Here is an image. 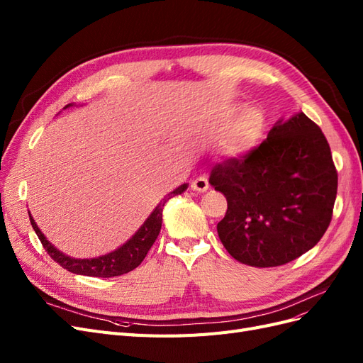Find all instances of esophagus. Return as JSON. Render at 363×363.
Here are the masks:
<instances>
[{
    "mask_svg": "<svg viewBox=\"0 0 363 363\" xmlns=\"http://www.w3.org/2000/svg\"><path fill=\"white\" fill-rule=\"evenodd\" d=\"M192 189L196 191V192H206L208 189V182H207V177H204V175H200V177H196L194 182H192Z\"/></svg>",
    "mask_w": 363,
    "mask_h": 363,
    "instance_id": "34e87169",
    "label": "esophagus"
}]
</instances>
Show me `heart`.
I'll return each mask as SVG.
<instances>
[{
  "label": "heart",
  "instance_id": "b5f03b06",
  "mask_svg": "<svg viewBox=\"0 0 363 363\" xmlns=\"http://www.w3.org/2000/svg\"><path fill=\"white\" fill-rule=\"evenodd\" d=\"M262 128V115L255 107H248L227 127L221 138V147L227 155H240L255 144Z\"/></svg>",
  "mask_w": 363,
  "mask_h": 363
}]
</instances>
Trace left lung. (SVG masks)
<instances>
[{"label": "left lung", "instance_id": "1", "mask_svg": "<svg viewBox=\"0 0 363 363\" xmlns=\"http://www.w3.org/2000/svg\"><path fill=\"white\" fill-rule=\"evenodd\" d=\"M227 199L218 236L250 267H280L313 248L330 225L337 171L330 145L303 112L271 128L245 155L216 163L208 177Z\"/></svg>", "mask_w": 363, "mask_h": 363}]
</instances>
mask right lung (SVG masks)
I'll list each match as a JSON object with an SVG mask.
<instances>
[{
    "label": "right lung",
    "mask_w": 363,
    "mask_h": 363,
    "mask_svg": "<svg viewBox=\"0 0 363 363\" xmlns=\"http://www.w3.org/2000/svg\"><path fill=\"white\" fill-rule=\"evenodd\" d=\"M186 188H188V184H182L177 189L168 194L167 199H163V201H160V204L155 208V211H152V213L148 216L144 225H142L123 247H119L118 250L108 252V255L96 257V259H72V257L65 256L63 252L54 248L45 239V236L40 233V230L38 228L35 219L31 218V215H30V223L33 228H35L40 244L43 245V248H45L50 257L54 262H57L62 268L68 269L69 272L80 274V276H89V277L106 279V277L123 276V274H127L130 271H133L135 268H138L140 265V262L145 259L147 252L150 251L152 244L156 242L162 228V212H163L164 203H167L169 199H172V196L184 192Z\"/></svg>",
    "instance_id": "obj_1"
}]
</instances>
